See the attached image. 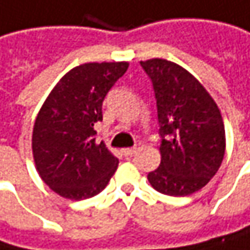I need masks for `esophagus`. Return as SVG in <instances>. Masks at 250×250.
<instances>
[{"mask_svg": "<svg viewBox=\"0 0 250 250\" xmlns=\"http://www.w3.org/2000/svg\"><path fill=\"white\" fill-rule=\"evenodd\" d=\"M122 151H123V154H125V157H131L133 154H136L137 150L136 148H123Z\"/></svg>", "mask_w": 250, "mask_h": 250, "instance_id": "34e87169", "label": "esophagus"}]
</instances>
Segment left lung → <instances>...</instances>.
I'll return each mask as SVG.
<instances>
[{"mask_svg": "<svg viewBox=\"0 0 250 250\" xmlns=\"http://www.w3.org/2000/svg\"><path fill=\"white\" fill-rule=\"evenodd\" d=\"M153 83L160 123V166L147 174L163 194L188 196L205 188L219 170L226 136L220 110L200 81L182 65L140 61Z\"/></svg>", "mask_w": 250, "mask_h": 250, "instance_id": "8db88e82", "label": "left lung"}]
</instances>
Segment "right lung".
<instances>
[{
	"instance_id": "obj_1",
	"label": "right lung",
	"mask_w": 250,
	"mask_h": 250,
	"mask_svg": "<svg viewBox=\"0 0 250 250\" xmlns=\"http://www.w3.org/2000/svg\"><path fill=\"white\" fill-rule=\"evenodd\" d=\"M128 68L127 61L85 62L65 73L44 104L33 128V156L42 182L70 200L93 197L107 186L119 159L97 142L103 100Z\"/></svg>"
}]
</instances>
